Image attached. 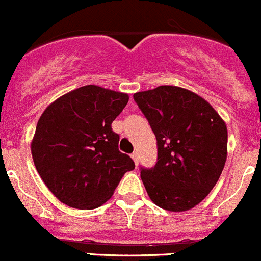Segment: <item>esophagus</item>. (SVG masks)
I'll return each mask as SVG.
<instances>
[{"label": "esophagus", "instance_id": "esophagus-1", "mask_svg": "<svg viewBox=\"0 0 261 261\" xmlns=\"http://www.w3.org/2000/svg\"><path fill=\"white\" fill-rule=\"evenodd\" d=\"M132 159H133V161H134V164H136V166H138L139 157H138V153H137V152H133V153H132Z\"/></svg>", "mask_w": 261, "mask_h": 261}]
</instances>
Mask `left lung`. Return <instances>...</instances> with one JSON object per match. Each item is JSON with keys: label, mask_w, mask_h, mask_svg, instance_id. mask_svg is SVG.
Wrapping results in <instances>:
<instances>
[{"label": "left lung", "mask_w": 261, "mask_h": 261, "mask_svg": "<svg viewBox=\"0 0 261 261\" xmlns=\"http://www.w3.org/2000/svg\"><path fill=\"white\" fill-rule=\"evenodd\" d=\"M133 97L157 139L156 165L141 169L149 199L170 212L192 210L226 164V123L207 100L182 87L165 85Z\"/></svg>", "instance_id": "8db88e82"}]
</instances>
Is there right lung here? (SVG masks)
I'll list each match as a JSON object with an SVG mask.
<instances>
[{
    "label": "right lung",
    "mask_w": 261,
    "mask_h": 261,
    "mask_svg": "<svg viewBox=\"0 0 261 261\" xmlns=\"http://www.w3.org/2000/svg\"><path fill=\"white\" fill-rule=\"evenodd\" d=\"M129 96L96 85L64 94L49 104L32 141L37 171L63 204L94 210L112 198L123 175L134 169L118 149L112 123Z\"/></svg>",
    "instance_id": "right-lung-1"
}]
</instances>
